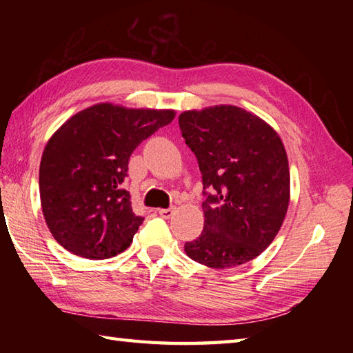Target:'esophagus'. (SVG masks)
<instances>
[{
	"label": "esophagus",
	"mask_w": 353,
	"mask_h": 353,
	"mask_svg": "<svg viewBox=\"0 0 353 353\" xmlns=\"http://www.w3.org/2000/svg\"><path fill=\"white\" fill-rule=\"evenodd\" d=\"M176 208H167V209H159V215L162 216V219H171L172 214H174Z\"/></svg>",
	"instance_id": "esophagus-1"
}]
</instances>
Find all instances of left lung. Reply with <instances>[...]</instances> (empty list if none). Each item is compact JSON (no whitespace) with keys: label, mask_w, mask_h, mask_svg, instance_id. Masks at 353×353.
<instances>
[{"label":"left lung","mask_w":353,"mask_h":353,"mask_svg":"<svg viewBox=\"0 0 353 353\" xmlns=\"http://www.w3.org/2000/svg\"><path fill=\"white\" fill-rule=\"evenodd\" d=\"M182 137L199 161L206 194L205 226L185 244L188 256L211 268L245 264L279 232L290 205L283 142L258 115L230 104L185 110Z\"/></svg>","instance_id":"left-lung-1"}]
</instances>
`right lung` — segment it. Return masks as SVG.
<instances>
[{"instance_id":"obj_1","label":"right lung","mask_w":353,"mask_h":353,"mask_svg":"<svg viewBox=\"0 0 353 353\" xmlns=\"http://www.w3.org/2000/svg\"><path fill=\"white\" fill-rule=\"evenodd\" d=\"M172 109H133L97 103L51 134L39 167L43 219L63 249L88 259L124 252L144 221L123 188L129 157L170 124Z\"/></svg>"}]
</instances>
